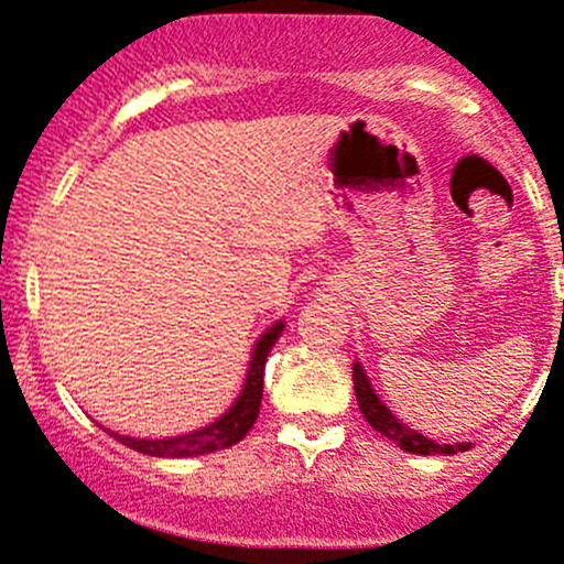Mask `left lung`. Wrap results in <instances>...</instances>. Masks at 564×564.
Returning a JSON list of instances; mask_svg holds the SVG:
<instances>
[{
  "instance_id": "8db88e82",
  "label": "left lung",
  "mask_w": 564,
  "mask_h": 564,
  "mask_svg": "<svg viewBox=\"0 0 564 564\" xmlns=\"http://www.w3.org/2000/svg\"><path fill=\"white\" fill-rule=\"evenodd\" d=\"M354 389H356V400H359V409L365 414V420L370 422V427H376L378 433H383L387 438H392L400 449L414 455H455V453H466L469 444H438L433 438L422 436V433L411 431L405 422H400L387 405L381 403V398L372 389L370 378L365 376L361 365L356 361L354 365Z\"/></svg>"
}]
</instances>
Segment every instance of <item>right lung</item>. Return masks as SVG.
I'll return each instance as SVG.
<instances>
[{
  "mask_svg": "<svg viewBox=\"0 0 564 564\" xmlns=\"http://www.w3.org/2000/svg\"><path fill=\"white\" fill-rule=\"evenodd\" d=\"M284 323L276 321L269 332L260 334L258 345H254L252 350V361H249L247 381H243L241 394H238L236 403L230 405V411H225V414H221L216 422H210L208 427L186 433V436H172V438H131V436H117V433L111 431L109 436H115L117 442L137 449V453L155 455V458H194V455L216 453V449H225V447H232V444H238L249 431H252L254 420H258L260 414L265 359H269L271 348H274Z\"/></svg>",
  "mask_w": 564,
  "mask_h": 564,
  "instance_id": "1",
  "label": "right lung"
}]
</instances>
